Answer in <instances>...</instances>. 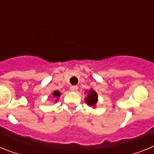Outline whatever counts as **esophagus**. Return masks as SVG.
<instances>
[{"label":"esophagus","instance_id":"esophagus-1","mask_svg":"<svg viewBox=\"0 0 154 154\" xmlns=\"http://www.w3.org/2000/svg\"><path fill=\"white\" fill-rule=\"evenodd\" d=\"M70 89L72 92H76V91L78 90V86L77 85H72V86L70 87Z\"/></svg>","mask_w":154,"mask_h":154}]
</instances>
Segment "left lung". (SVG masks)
<instances>
[{"mask_svg": "<svg viewBox=\"0 0 154 154\" xmlns=\"http://www.w3.org/2000/svg\"><path fill=\"white\" fill-rule=\"evenodd\" d=\"M97 93H96L95 91L92 90V89H91L90 92L88 93V96H87L86 99H85V102H86L87 104L89 105V106H93L94 105H96V103H97Z\"/></svg>", "mask_w": 154, "mask_h": 154, "instance_id": "8db88e82", "label": "left lung"}]
</instances>
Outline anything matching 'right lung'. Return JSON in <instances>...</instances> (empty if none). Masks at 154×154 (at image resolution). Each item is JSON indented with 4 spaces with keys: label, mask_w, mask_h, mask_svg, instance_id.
<instances>
[{
    "label": "right lung",
    "mask_w": 154,
    "mask_h": 154,
    "mask_svg": "<svg viewBox=\"0 0 154 154\" xmlns=\"http://www.w3.org/2000/svg\"><path fill=\"white\" fill-rule=\"evenodd\" d=\"M60 95V92H58V91H55V92H53V96H54V97H59Z\"/></svg>",
    "instance_id": "add662e5"
}]
</instances>
